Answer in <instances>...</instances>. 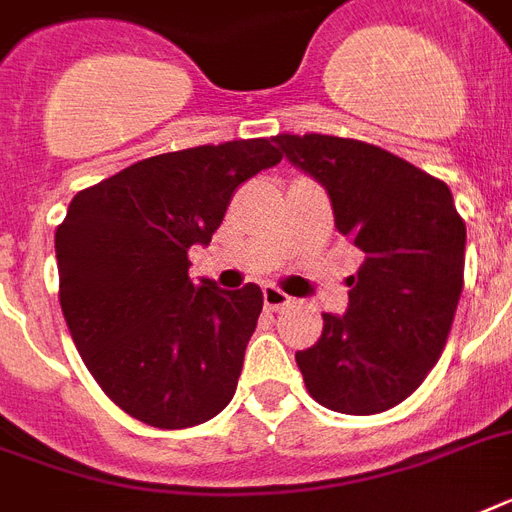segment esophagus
Returning a JSON list of instances; mask_svg holds the SVG:
<instances>
[{
  "mask_svg": "<svg viewBox=\"0 0 512 512\" xmlns=\"http://www.w3.org/2000/svg\"><path fill=\"white\" fill-rule=\"evenodd\" d=\"M263 303L268 311H281V308H287L289 305V295L287 292H281L279 287H265L263 289Z\"/></svg>",
  "mask_w": 512,
  "mask_h": 512,
  "instance_id": "obj_1",
  "label": "esophagus"
}]
</instances>
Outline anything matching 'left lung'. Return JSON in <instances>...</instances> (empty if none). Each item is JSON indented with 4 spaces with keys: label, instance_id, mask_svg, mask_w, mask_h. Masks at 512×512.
<instances>
[{
    "label": "left lung",
    "instance_id": "8db88e82",
    "mask_svg": "<svg viewBox=\"0 0 512 512\" xmlns=\"http://www.w3.org/2000/svg\"><path fill=\"white\" fill-rule=\"evenodd\" d=\"M287 162L324 185L335 228L364 252L348 311L324 313L297 350L305 388L342 414L393 409L420 388L462 295L465 223L449 185L390 151L332 135H279Z\"/></svg>",
    "mask_w": 512,
    "mask_h": 512
}]
</instances>
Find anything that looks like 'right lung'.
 <instances>
[{
	"mask_svg": "<svg viewBox=\"0 0 512 512\" xmlns=\"http://www.w3.org/2000/svg\"><path fill=\"white\" fill-rule=\"evenodd\" d=\"M279 162L265 138L185 148L68 204L55 231L60 308L92 377L135 420L191 428L236 393L263 292L193 281L188 249L207 247L233 191Z\"/></svg>",
	"mask_w": 512,
	"mask_h": 512,
	"instance_id": "right-lung-1",
	"label": "right lung"
}]
</instances>
